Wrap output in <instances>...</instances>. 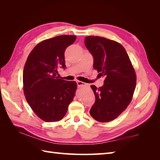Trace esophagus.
Segmentation results:
<instances>
[{"mask_svg": "<svg viewBox=\"0 0 160 160\" xmlns=\"http://www.w3.org/2000/svg\"><path fill=\"white\" fill-rule=\"evenodd\" d=\"M77 84L78 87H81V86H84V85H86V84L83 82H81V81H77Z\"/></svg>", "mask_w": 160, "mask_h": 160, "instance_id": "esophagus-1", "label": "esophagus"}]
</instances>
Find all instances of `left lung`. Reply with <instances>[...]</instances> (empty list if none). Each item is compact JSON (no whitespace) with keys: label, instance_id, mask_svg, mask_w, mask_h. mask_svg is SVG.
<instances>
[{"label":"left lung","instance_id":"left-lung-1","mask_svg":"<svg viewBox=\"0 0 160 160\" xmlns=\"http://www.w3.org/2000/svg\"><path fill=\"white\" fill-rule=\"evenodd\" d=\"M93 58V68L105 78L102 87L91 85L96 101L89 113L95 120L107 122L124 111L132 100L136 75L125 49L120 43L100 36L84 38Z\"/></svg>","mask_w":160,"mask_h":160}]
</instances>
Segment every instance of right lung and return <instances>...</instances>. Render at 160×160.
Segmentation results:
<instances>
[{
    "label": "right lung",
    "mask_w": 160,
    "mask_h": 160,
    "mask_svg": "<svg viewBox=\"0 0 160 160\" xmlns=\"http://www.w3.org/2000/svg\"><path fill=\"white\" fill-rule=\"evenodd\" d=\"M76 37L62 35L38 44L27 59L22 80L25 98L33 112L45 122H57L65 115L77 89L75 81L57 77L66 69L64 52Z\"/></svg>",
    "instance_id": "add662e5"
}]
</instances>
